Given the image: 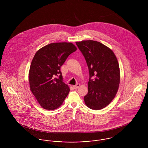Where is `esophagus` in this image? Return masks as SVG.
I'll list each match as a JSON object with an SVG mask.
<instances>
[{
    "instance_id": "obj_1",
    "label": "esophagus",
    "mask_w": 148,
    "mask_h": 148,
    "mask_svg": "<svg viewBox=\"0 0 148 148\" xmlns=\"http://www.w3.org/2000/svg\"><path fill=\"white\" fill-rule=\"evenodd\" d=\"M80 86V84H77L75 85H74V86H73V88H74V89H77Z\"/></svg>"
}]
</instances>
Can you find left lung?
Segmentation results:
<instances>
[{"label":"left lung","instance_id":"obj_1","mask_svg":"<svg viewBox=\"0 0 148 148\" xmlns=\"http://www.w3.org/2000/svg\"><path fill=\"white\" fill-rule=\"evenodd\" d=\"M89 73L88 92L85 104L92 110L108 106L115 98L120 83L119 65L113 51L101 42L94 40L77 42ZM95 76L94 80L91 79Z\"/></svg>","mask_w":148,"mask_h":148}]
</instances>
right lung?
Masks as SVG:
<instances>
[{
	"label": "right lung",
	"instance_id": "add662e5",
	"mask_svg": "<svg viewBox=\"0 0 148 148\" xmlns=\"http://www.w3.org/2000/svg\"><path fill=\"white\" fill-rule=\"evenodd\" d=\"M77 50L71 42H54L35 53L29 72L30 89L42 108L52 110L61 106L70 89L63 82L60 67ZM59 76V78L55 77Z\"/></svg>",
	"mask_w": 148,
	"mask_h": 148
}]
</instances>
